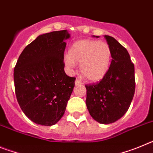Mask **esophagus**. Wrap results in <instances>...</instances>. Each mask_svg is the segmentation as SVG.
Here are the masks:
<instances>
[{
    "mask_svg": "<svg viewBox=\"0 0 153 153\" xmlns=\"http://www.w3.org/2000/svg\"><path fill=\"white\" fill-rule=\"evenodd\" d=\"M75 84H76V85H79V84H82V82H81V80H80V79H76V81H75Z\"/></svg>",
    "mask_w": 153,
    "mask_h": 153,
    "instance_id": "obj_1",
    "label": "esophagus"
}]
</instances>
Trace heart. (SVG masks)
<instances>
[{
  "label": "heart",
  "mask_w": 153,
  "mask_h": 153,
  "mask_svg": "<svg viewBox=\"0 0 153 153\" xmlns=\"http://www.w3.org/2000/svg\"><path fill=\"white\" fill-rule=\"evenodd\" d=\"M112 50L108 43L96 40H81L75 42L65 57L70 67L80 63L81 74L90 82H97L108 73L111 65Z\"/></svg>",
  "instance_id": "b5f03b06"
}]
</instances>
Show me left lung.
<instances>
[{"label": "left lung", "instance_id": "1", "mask_svg": "<svg viewBox=\"0 0 153 153\" xmlns=\"http://www.w3.org/2000/svg\"><path fill=\"white\" fill-rule=\"evenodd\" d=\"M104 37L111 47V65L100 83L85 86L86 104L96 121L109 124L123 117L129 108L136 81L134 64L127 50L113 36L105 35Z\"/></svg>", "mask_w": 153, "mask_h": 153}]
</instances>
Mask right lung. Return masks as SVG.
Here are the masks:
<instances>
[{
  "label": "right lung",
  "mask_w": 153,
  "mask_h": 153,
  "mask_svg": "<svg viewBox=\"0 0 153 153\" xmlns=\"http://www.w3.org/2000/svg\"><path fill=\"white\" fill-rule=\"evenodd\" d=\"M67 30L38 36L28 44L13 70L17 102L33 123L53 126L62 118L75 86L64 71Z\"/></svg>",
  "instance_id": "right-lung-1"
}]
</instances>
